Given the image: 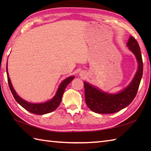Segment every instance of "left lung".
<instances>
[{
	"instance_id": "obj_1",
	"label": "left lung",
	"mask_w": 151,
	"mask_h": 151,
	"mask_svg": "<svg viewBox=\"0 0 151 151\" xmlns=\"http://www.w3.org/2000/svg\"><path fill=\"white\" fill-rule=\"evenodd\" d=\"M127 45L136 56L138 63L136 75L127 87L117 93H110L101 91L89 83L84 82L86 103L88 108L95 113H115L129 106L136 97L143 75L142 53L138 43L134 37L130 36Z\"/></svg>"
}]
</instances>
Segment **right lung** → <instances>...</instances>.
Segmentation results:
<instances>
[{
    "label": "right lung",
    "mask_w": 151,
    "mask_h": 151,
    "mask_svg": "<svg viewBox=\"0 0 151 151\" xmlns=\"http://www.w3.org/2000/svg\"><path fill=\"white\" fill-rule=\"evenodd\" d=\"M8 64L6 65V73H7V77L9 89H10L12 93L14 96L15 101L20 104L22 108H24L25 110L31 112V113L36 114V115H43L46 114L50 113V112L55 110L60 105L62 98L63 94V92L69 83L71 82L75 78V76H71L63 80L62 82L61 83L55 95L54 96L52 99L47 102H43V103H31L28 101L24 100L21 98L15 92V89L13 88L10 78L9 77V74L8 71Z\"/></svg>",
    "instance_id": "add662e5"
}]
</instances>
